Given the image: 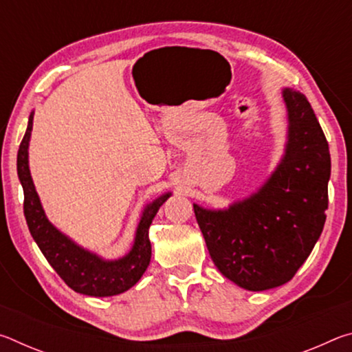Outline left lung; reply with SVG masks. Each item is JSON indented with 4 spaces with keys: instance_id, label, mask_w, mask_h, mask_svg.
<instances>
[{
    "instance_id": "8db88e82",
    "label": "left lung",
    "mask_w": 352,
    "mask_h": 352,
    "mask_svg": "<svg viewBox=\"0 0 352 352\" xmlns=\"http://www.w3.org/2000/svg\"><path fill=\"white\" fill-rule=\"evenodd\" d=\"M289 141L281 164L252 197L226 211L194 205L208 252L225 278L259 292L295 276L323 231L329 144L300 91L285 88Z\"/></svg>"
}]
</instances>
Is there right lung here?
<instances>
[{"instance_id": "obj_1", "label": "right lung", "mask_w": 352, "mask_h": 352, "mask_svg": "<svg viewBox=\"0 0 352 352\" xmlns=\"http://www.w3.org/2000/svg\"><path fill=\"white\" fill-rule=\"evenodd\" d=\"M34 113H31L26 133L16 155V172L25 192L26 223L45 258L57 272L68 287L74 292L90 296H111L122 294L140 281L151 262L152 245L148 241V228L162 206L170 194H164L148 205L142 212L141 222L136 230L132 252L119 261H102L96 254L77 247L67 236L56 230L46 219L43 208L35 192L31 172L28 166V144L31 138Z\"/></svg>"}]
</instances>
